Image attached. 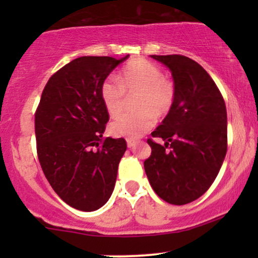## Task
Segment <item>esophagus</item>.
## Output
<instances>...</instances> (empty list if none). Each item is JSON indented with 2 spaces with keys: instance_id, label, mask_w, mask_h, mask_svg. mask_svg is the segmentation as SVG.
I'll return each instance as SVG.
<instances>
[{
  "instance_id": "obj_1",
  "label": "esophagus",
  "mask_w": 258,
  "mask_h": 258,
  "mask_svg": "<svg viewBox=\"0 0 258 258\" xmlns=\"http://www.w3.org/2000/svg\"><path fill=\"white\" fill-rule=\"evenodd\" d=\"M135 146H136V141H135V139H131V138L127 139V147L133 148Z\"/></svg>"
}]
</instances>
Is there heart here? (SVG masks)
I'll use <instances>...</instances> for the list:
<instances>
[{
  "label": "heart",
  "mask_w": 258,
  "mask_h": 258,
  "mask_svg": "<svg viewBox=\"0 0 258 258\" xmlns=\"http://www.w3.org/2000/svg\"><path fill=\"white\" fill-rule=\"evenodd\" d=\"M138 93L135 98L137 111L114 120L109 126L115 137L138 138L155 125L156 116H164L174 102L176 88L164 78L155 64L146 59H135L123 67L116 80L109 78L102 84L100 97L111 117L123 110L126 94Z\"/></svg>",
  "instance_id": "heart-1"
}]
</instances>
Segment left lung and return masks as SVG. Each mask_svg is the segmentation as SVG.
Wrapping results in <instances>:
<instances>
[{"label":"left lung","instance_id":"8db88e82","mask_svg":"<svg viewBox=\"0 0 258 258\" xmlns=\"http://www.w3.org/2000/svg\"><path fill=\"white\" fill-rule=\"evenodd\" d=\"M170 69L174 102L148 139L144 161L150 185L162 200L184 205L200 198L217 177L227 153V109L207 72L184 55H150Z\"/></svg>","mask_w":258,"mask_h":258}]
</instances>
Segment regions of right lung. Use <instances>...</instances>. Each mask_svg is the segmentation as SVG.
Wrapping results in <instances>:
<instances>
[{"instance_id":"right-lung-1","label":"right lung","mask_w":258,"mask_h":258,"mask_svg":"<svg viewBox=\"0 0 258 258\" xmlns=\"http://www.w3.org/2000/svg\"><path fill=\"white\" fill-rule=\"evenodd\" d=\"M121 59L80 57L47 82L35 114L41 167L53 190L80 211H96L114 190L123 138H103L109 114L100 87Z\"/></svg>"}]
</instances>
